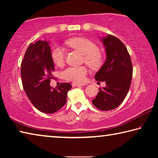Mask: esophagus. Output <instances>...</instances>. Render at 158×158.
<instances>
[{
    "mask_svg": "<svg viewBox=\"0 0 158 158\" xmlns=\"http://www.w3.org/2000/svg\"><path fill=\"white\" fill-rule=\"evenodd\" d=\"M86 85V84H79V83H76V82H73L72 83V85H73V87H79V86H81V85Z\"/></svg>",
    "mask_w": 158,
    "mask_h": 158,
    "instance_id": "34e87169",
    "label": "esophagus"
}]
</instances>
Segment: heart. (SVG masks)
Returning <instances> with one entry per match:
<instances>
[{
    "instance_id": "1",
    "label": "heart",
    "mask_w": 158,
    "mask_h": 158,
    "mask_svg": "<svg viewBox=\"0 0 158 158\" xmlns=\"http://www.w3.org/2000/svg\"><path fill=\"white\" fill-rule=\"evenodd\" d=\"M66 44L84 54V62L91 69L97 70L105 63V55L99 51L98 45L90 40L85 37H74L66 41ZM51 56L56 65H63L65 62V51L61 46L56 45L52 48ZM87 73L88 68L85 66L68 67L62 72V77L68 81L83 83L85 81Z\"/></svg>"
}]
</instances>
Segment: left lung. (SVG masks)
<instances>
[{
	"label": "left lung",
	"instance_id": "8db88e82",
	"mask_svg": "<svg viewBox=\"0 0 158 158\" xmlns=\"http://www.w3.org/2000/svg\"><path fill=\"white\" fill-rule=\"evenodd\" d=\"M102 41L105 47L106 58L103 66L95 75L96 81H105L92 100L96 108L109 111L118 106L130 89L132 78V64L125 44L116 37L107 35Z\"/></svg>",
	"mask_w": 158,
	"mask_h": 158
}]
</instances>
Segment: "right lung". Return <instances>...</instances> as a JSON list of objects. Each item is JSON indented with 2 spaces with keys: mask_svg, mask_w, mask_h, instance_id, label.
I'll list each match as a JSON object with an SVG mask.
<instances>
[{
  "mask_svg": "<svg viewBox=\"0 0 158 158\" xmlns=\"http://www.w3.org/2000/svg\"><path fill=\"white\" fill-rule=\"evenodd\" d=\"M49 44L39 40L29 44L21 62V75L23 89L35 107L45 114H53L65 105L72 85L65 82L56 89L49 85L54 64Z\"/></svg>",
  "mask_w": 158,
  "mask_h": 158,
  "instance_id": "1",
  "label": "right lung"
}]
</instances>
